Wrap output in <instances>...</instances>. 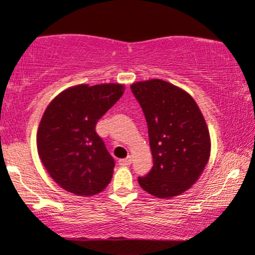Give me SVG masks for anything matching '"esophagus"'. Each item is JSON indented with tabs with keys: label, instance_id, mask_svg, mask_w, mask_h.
Segmentation results:
<instances>
[{
	"label": "esophagus",
	"instance_id": "obj_1",
	"mask_svg": "<svg viewBox=\"0 0 255 255\" xmlns=\"http://www.w3.org/2000/svg\"><path fill=\"white\" fill-rule=\"evenodd\" d=\"M130 163H132V157H130V156H128V157H126V158L120 159V161H119L120 166H123V167L129 166Z\"/></svg>",
	"mask_w": 255,
	"mask_h": 255
}]
</instances>
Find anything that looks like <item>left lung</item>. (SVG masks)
<instances>
[{"label": "left lung", "mask_w": 255, "mask_h": 255, "mask_svg": "<svg viewBox=\"0 0 255 255\" xmlns=\"http://www.w3.org/2000/svg\"><path fill=\"white\" fill-rule=\"evenodd\" d=\"M149 129L153 166L139 185L159 198H172L190 189L200 178L211 155L205 117L194 98L163 80L130 86Z\"/></svg>", "instance_id": "obj_1"}]
</instances>
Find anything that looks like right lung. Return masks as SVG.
I'll use <instances>...</instances> for the list:
<instances>
[{
	"label": "right lung",
	"instance_id": "1",
	"mask_svg": "<svg viewBox=\"0 0 255 255\" xmlns=\"http://www.w3.org/2000/svg\"><path fill=\"white\" fill-rule=\"evenodd\" d=\"M125 92L120 83L70 87L47 106L37 130V151L53 180L78 196L102 192L115 161L96 132L98 120Z\"/></svg>",
	"mask_w": 255,
	"mask_h": 255
}]
</instances>
